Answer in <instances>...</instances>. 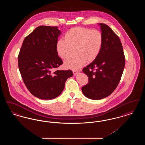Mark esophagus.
Instances as JSON below:
<instances>
[{"mask_svg":"<svg viewBox=\"0 0 145 145\" xmlns=\"http://www.w3.org/2000/svg\"><path fill=\"white\" fill-rule=\"evenodd\" d=\"M79 72H80L79 70H75V71H73V73L74 75H76Z\"/></svg>","mask_w":145,"mask_h":145,"instance_id":"obj_1","label":"esophagus"}]
</instances>
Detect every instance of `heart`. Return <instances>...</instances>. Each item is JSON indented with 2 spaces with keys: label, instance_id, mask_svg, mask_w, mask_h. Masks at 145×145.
Instances as JSON below:
<instances>
[{
  "label": "heart",
  "instance_id": "obj_1",
  "mask_svg": "<svg viewBox=\"0 0 145 145\" xmlns=\"http://www.w3.org/2000/svg\"><path fill=\"white\" fill-rule=\"evenodd\" d=\"M103 44V36L98 30L83 27H74L65 34L56 44L58 55L66 59L73 55L76 49V57L66 60L64 65L67 69H76L83 66L87 61L92 62L101 53Z\"/></svg>",
  "mask_w": 145,
  "mask_h": 145
}]
</instances>
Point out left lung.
<instances>
[{
	"mask_svg": "<svg viewBox=\"0 0 145 145\" xmlns=\"http://www.w3.org/2000/svg\"><path fill=\"white\" fill-rule=\"evenodd\" d=\"M99 24L103 36L102 48L96 59L83 69L89 77V83L82 87V92L94 100L109 96L116 89L125 66L123 47L118 36L107 25Z\"/></svg>",
	"mask_w": 145,
	"mask_h": 145,
	"instance_id": "8db88e82",
	"label": "left lung"
}]
</instances>
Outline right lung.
<instances>
[{
	"label": "right lung",
	"mask_w": 145,
	"mask_h": 145,
	"mask_svg": "<svg viewBox=\"0 0 145 145\" xmlns=\"http://www.w3.org/2000/svg\"><path fill=\"white\" fill-rule=\"evenodd\" d=\"M61 31L57 27L41 25L24 40L18 56V67L23 82L30 92L41 99L59 96L71 70L54 72L63 63L56 50Z\"/></svg>",
	"instance_id": "1"
}]
</instances>
